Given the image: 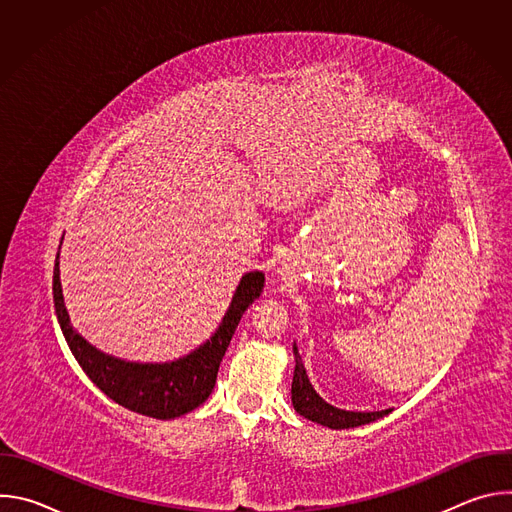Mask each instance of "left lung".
Returning a JSON list of instances; mask_svg holds the SVG:
<instances>
[{"instance_id":"left-lung-1","label":"left lung","mask_w":512,"mask_h":512,"mask_svg":"<svg viewBox=\"0 0 512 512\" xmlns=\"http://www.w3.org/2000/svg\"><path fill=\"white\" fill-rule=\"evenodd\" d=\"M294 354H296V369H294V381H291V403H294V409L320 425L332 427V429H348V427H358L364 423L377 421L379 417L391 413V409L385 411H344L338 409L330 403H326L312 387L302 356L294 344Z\"/></svg>"}]
</instances>
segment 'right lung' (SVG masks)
<instances>
[{
	"label": "right lung",
	"instance_id": "right-lung-1",
	"mask_svg": "<svg viewBox=\"0 0 512 512\" xmlns=\"http://www.w3.org/2000/svg\"><path fill=\"white\" fill-rule=\"evenodd\" d=\"M265 275L261 271H249L241 277L235 296L223 322L214 334L194 348L190 354L172 362H127L109 356L91 346L75 328L70 326L68 312L64 308L58 255L54 263L52 294L54 308L64 340L75 354L87 377L121 407L156 417L174 419L190 413L202 405L214 389L218 367L231 344V338L245 314V310L261 296Z\"/></svg>",
	"mask_w": 512,
	"mask_h": 512
}]
</instances>
